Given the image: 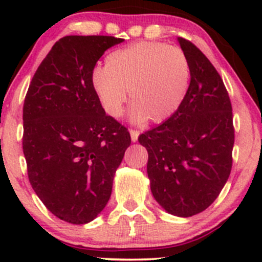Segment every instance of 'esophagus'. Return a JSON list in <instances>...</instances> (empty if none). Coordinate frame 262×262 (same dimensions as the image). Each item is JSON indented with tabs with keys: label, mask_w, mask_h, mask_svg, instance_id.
Returning a JSON list of instances; mask_svg holds the SVG:
<instances>
[{
	"label": "esophagus",
	"mask_w": 262,
	"mask_h": 262,
	"mask_svg": "<svg viewBox=\"0 0 262 262\" xmlns=\"http://www.w3.org/2000/svg\"><path fill=\"white\" fill-rule=\"evenodd\" d=\"M130 137H132V140L133 141H137L138 140V137H139V132L137 130V129H130Z\"/></svg>",
	"instance_id": "34e87169"
}]
</instances>
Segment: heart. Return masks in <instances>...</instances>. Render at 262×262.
Here are the masks:
<instances>
[{
  "instance_id": "obj_1",
  "label": "heart",
  "mask_w": 262,
  "mask_h": 262,
  "mask_svg": "<svg viewBox=\"0 0 262 262\" xmlns=\"http://www.w3.org/2000/svg\"><path fill=\"white\" fill-rule=\"evenodd\" d=\"M191 62L185 50L160 41H139L114 50L107 64L91 70V86L110 117L122 114L128 100L133 122L162 123L175 114L191 86Z\"/></svg>"
}]
</instances>
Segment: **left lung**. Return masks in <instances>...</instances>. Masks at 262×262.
Segmentation results:
<instances>
[{"instance_id":"1","label":"left lung","mask_w":262,"mask_h":262,"mask_svg":"<svg viewBox=\"0 0 262 262\" xmlns=\"http://www.w3.org/2000/svg\"><path fill=\"white\" fill-rule=\"evenodd\" d=\"M191 62V86L180 110L139 137L148 150L152 196L170 214L192 217L215 201L233 165L231 102L221 75L192 41L179 38Z\"/></svg>"}]
</instances>
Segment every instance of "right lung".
Listing matches in <instances>:
<instances>
[{"label": "right lung", "mask_w": 262, "mask_h": 262, "mask_svg": "<svg viewBox=\"0 0 262 262\" xmlns=\"http://www.w3.org/2000/svg\"><path fill=\"white\" fill-rule=\"evenodd\" d=\"M110 35H66L35 71L23 104V154L28 179L54 215L86 224L106 207L130 134L101 107L91 70Z\"/></svg>", "instance_id": "right-lung-1"}]
</instances>
